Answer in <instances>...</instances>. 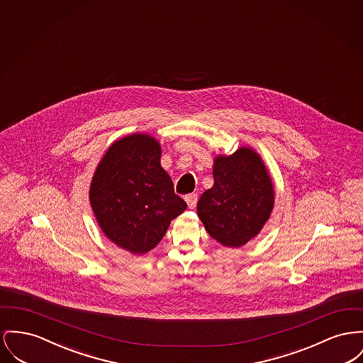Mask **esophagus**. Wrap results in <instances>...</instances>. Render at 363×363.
Returning <instances> with one entry per match:
<instances>
[{"instance_id": "34e87169", "label": "esophagus", "mask_w": 363, "mask_h": 363, "mask_svg": "<svg viewBox=\"0 0 363 363\" xmlns=\"http://www.w3.org/2000/svg\"><path fill=\"white\" fill-rule=\"evenodd\" d=\"M185 201H186V204H188V207L189 208H194L196 207V203H197V194H188V196H185Z\"/></svg>"}]
</instances>
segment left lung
<instances>
[{
	"label": "left lung",
	"instance_id": "1",
	"mask_svg": "<svg viewBox=\"0 0 363 363\" xmlns=\"http://www.w3.org/2000/svg\"><path fill=\"white\" fill-rule=\"evenodd\" d=\"M213 185L201 194L197 215L223 247L245 245L260 233L274 208V185L260 155L240 147L213 157Z\"/></svg>",
	"mask_w": 363,
	"mask_h": 363
}]
</instances>
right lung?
<instances>
[{
	"instance_id": "right-lung-1",
	"label": "right lung",
	"mask_w": 363,
	"mask_h": 363,
	"mask_svg": "<svg viewBox=\"0 0 363 363\" xmlns=\"http://www.w3.org/2000/svg\"><path fill=\"white\" fill-rule=\"evenodd\" d=\"M160 156L155 137L128 134L108 148L90 182L89 200L101 232L133 255L153 250L186 210Z\"/></svg>"
}]
</instances>
